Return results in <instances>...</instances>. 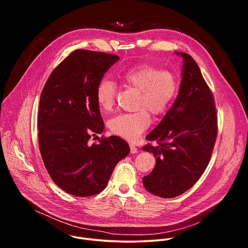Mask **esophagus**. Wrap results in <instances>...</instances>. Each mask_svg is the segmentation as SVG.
<instances>
[{"mask_svg": "<svg viewBox=\"0 0 248 248\" xmlns=\"http://www.w3.org/2000/svg\"><path fill=\"white\" fill-rule=\"evenodd\" d=\"M129 147H130V153H131V154H136V153L138 152V149H137L134 145L130 144V145H129Z\"/></svg>", "mask_w": 248, "mask_h": 248, "instance_id": "34e87169", "label": "esophagus"}]
</instances>
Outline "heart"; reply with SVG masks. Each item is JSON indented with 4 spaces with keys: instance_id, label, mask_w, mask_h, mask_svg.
Wrapping results in <instances>:
<instances>
[{
    "instance_id": "1",
    "label": "heart",
    "mask_w": 248,
    "mask_h": 248,
    "mask_svg": "<svg viewBox=\"0 0 248 248\" xmlns=\"http://www.w3.org/2000/svg\"><path fill=\"white\" fill-rule=\"evenodd\" d=\"M124 80L128 86L140 91L137 105L140 110L114 117L109 123V127L114 134L133 141L151 124L147 110L154 115H161L168 110L178 91V80L169 70H160L149 64H140L128 69ZM117 91V83L109 78L99 82L96 100L103 111L109 112L113 109Z\"/></svg>"
}]
</instances>
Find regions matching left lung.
I'll return each instance as SVG.
<instances>
[{
  "label": "left lung",
  "instance_id": "left-lung-1",
  "mask_svg": "<svg viewBox=\"0 0 248 248\" xmlns=\"http://www.w3.org/2000/svg\"><path fill=\"white\" fill-rule=\"evenodd\" d=\"M174 53L184 60L178 97L146 136L147 140H157L159 145L142 148L156 158L155 168L143 178V186L163 198L183 194L200 179L218 133L213 95L198 64L186 53Z\"/></svg>",
  "mask_w": 248,
  "mask_h": 248
}]
</instances>
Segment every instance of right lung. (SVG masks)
<instances>
[{"mask_svg":"<svg viewBox=\"0 0 248 248\" xmlns=\"http://www.w3.org/2000/svg\"><path fill=\"white\" fill-rule=\"evenodd\" d=\"M117 55L76 50L51 74L41 93L38 140L44 165L54 183L75 196L101 192L116 165L130 151L119 136L88 143L105 125L96 89Z\"/></svg>","mask_w":248,"mask_h":248,"instance_id":"add662e5","label":"right lung"}]
</instances>
